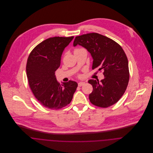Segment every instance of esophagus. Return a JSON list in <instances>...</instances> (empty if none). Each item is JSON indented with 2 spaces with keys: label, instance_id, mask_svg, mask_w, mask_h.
<instances>
[{
  "label": "esophagus",
  "instance_id": "1",
  "mask_svg": "<svg viewBox=\"0 0 153 153\" xmlns=\"http://www.w3.org/2000/svg\"><path fill=\"white\" fill-rule=\"evenodd\" d=\"M85 84V82H80L78 83V86L79 87H82V85H84Z\"/></svg>",
  "mask_w": 153,
  "mask_h": 153
}]
</instances>
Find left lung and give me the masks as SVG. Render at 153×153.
I'll use <instances>...</instances> for the list:
<instances>
[{
    "instance_id": "left-lung-1",
    "label": "left lung",
    "mask_w": 153,
    "mask_h": 153,
    "mask_svg": "<svg viewBox=\"0 0 153 153\" xmlns=\"http://www.w3.org/2000/svg\"><path fill=\"white\" fill-rule=\"evenodd\" d=\"M87 49L93 59L92 69L104 70V78L90 79L93 87L90 102L99 107L107 108L117 102L124 94L129 81L128 61L121 46L109 38L97 33L76 36L74 46Z\"/></svg>"
}]
</instances>
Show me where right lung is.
<instances>
[{
	"instance_id": "add662e5",
	"label": "right lung",
	"mask_w": 153,
	"mask_h": 153,
	"mask_svg": "<svg viewBox=\"0 0 153 153\" xmlns=\"http://www.w3.org/2000/svg\"><path fill=\"white\" fill-rule=\"evenodd\" d=\"M74 38H48L38 44L28 57L26 70L29 87L39 102L49 109H60L69 104L78 87L73 81L61 85L55 75L64 49Z\"/></svg>"
}]
</instances>
